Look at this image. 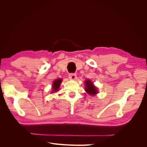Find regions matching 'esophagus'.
<instances>
[{
  "label": "esophagus",
  "instance_id": "esophagus-1",
  "mask_svg": "<svg viewBox=\"0 0 147 147\" xmlns=\"http://www.w3.org/2000/svg\"><path fill=\"white\" fill-rule=\"evenodd\" d=\"M69 78L70 80H75L77 78V75L75 74H70L69 75Z\"/></svg>",
  "mask_w": 147,
  "mask_h": 147
}]
</instances>
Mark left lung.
<instances>
[{"mask_svg": "<svg viewBox=\"0 0 147 147\" xmlns=\"http://www.w3.org/2000/svg\"><path fill=\"white\" fill-rule=\"evenodd\" d=\"M85 83V89L84 90L90 96H94L97 93H98L97 91V88L94 85L93 83L90 80H87L84 82Z\"/></svg>", "mask_w": 147, "mask_h": 147, "instance_id": "left-lung-1", "label": "left lung"}]
</instances>
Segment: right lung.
<instances>
[{
    "label": "right lung",
    "instance_id": "right-lung-1",
    "mask_svg": "<svg viewBox=\"0 0 147 147\" xmlns=\"http://www.w3.org/2000/svg\"><path fill=\"white\" fill-rule=\"evenodd\" d=\"M62 80H63L62 79H56L53 82V84H52V92H57V91L59 90V87H60V85H61V83L62 82Z\"/></svg>",
    "mask_w": 147,
    "mask_h": 147
}]
</instances>
